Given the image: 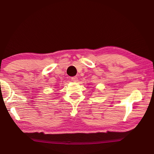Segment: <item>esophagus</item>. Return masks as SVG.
<instances>
[{
  "mask_svg": "<svg viewBox=\"0 0 154 154\" xmlns=\"http://www.w3.org/2000/svg\"><path fill=\"white\" fill-rule=\"evenodd\" d=\"M71 79L72 82H77V79H77V77H72L71 78Z\"/></svg>",
  "mask_w": 154,
  "mask_h": 154,
  "instance_id": "1",
  "label": "esophagus"
}]
</instances>
